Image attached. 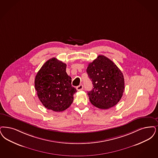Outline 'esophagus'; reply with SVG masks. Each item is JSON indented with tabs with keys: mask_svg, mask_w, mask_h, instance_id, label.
<instances>
[{
	"mask_svg": "<svg viewBox=\"0 0 158 158\" xmlns=\"http://www.w3.org/2000/svg\"><path fill=\"white\" fill-rule=\"evenodd\" d=\"M83 89V85H79L78 86H77V87H76V89H77L78 91L82 90Z\"/></svg>",
	"mask_w": 158,
	"mask_h": 158,
	"instance_id": "obj_1",
	"label": "esophagus"
}]
</instances>
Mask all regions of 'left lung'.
I'll return each instance as SVG.
<instances>
[{
    "mask_svg": "<svg viewBox=\"0 0 158 158\" xmlns=\"http://www.w3.org/2000/svg\"><path fill=\"white\" fill-rule=\"evenodd\" d=\"M86 72L94 85L88 92L91 103L101 109L115 106L125 90L124 77L120 70L111 60L99 55L89 64Z\"/></svg>",
    "mask_w": 158,
    "mask_h": 158,
    "instance_id": "obj_1",
    "label": "left lung"
}]
</instances>
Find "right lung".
Wrapping results in <instances>:
<instances>
[{"label":"right lung","instance_id":"add662e5","mask_svg":"<svg viewBox=\"0 0 158 158\" xmlns=\"http://www.w3.org/2000/svg\"><path fill=\"white\" fill-rule=\"evenodd\" d=\"M66 68V63L53 57L44 63L35 77V87L39 100L44 107L55 112L69 107L77 92Z\"/></svg>","mask_w":158,"mask_h":158}]
</instances>
